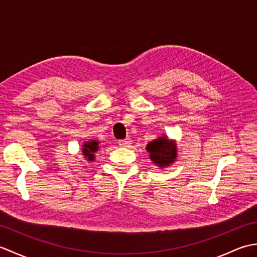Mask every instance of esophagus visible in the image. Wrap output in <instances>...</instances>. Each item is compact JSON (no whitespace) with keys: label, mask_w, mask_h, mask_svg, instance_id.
<instances>
[{"label":"esophagus","mask_w":257,"mask_h":257,"mask_svg":"<svg viewBox=\"0 0 257 257\" xmlns=\"http://www.w3.org/2000/svg\"><path fill=\"white\" fill-rule=\"evenodd\" d=\"M118 145H119L120 147H128V146L132 145V139H130V138H125V139H123V140H119V141H118Z\"/></svg>","instance_id":"obj_1"}]
</instances>
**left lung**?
Segmentation results:
<instances>
[{"instance_id": "left-lung-1", "label": "left lung", "mask_w": 257, "mask_h": 257, "mask_svg": "<svg viewBox=\"0 0 257 257\" xmlns=\"http://www.w3.org/2000/svg\"><path fill=\"white\" fill-rule=\"evenodd\" d=\"M147 151L150 154V159L160 168L170 166L176 161L178 155L176 143L165 135L147 145Z\"/></svg>"}]
</instances>
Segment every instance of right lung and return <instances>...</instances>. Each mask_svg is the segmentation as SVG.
I'll list each match as a JSON object with an SVG mask.
<instances>
[{"mask_svg": "<svg viewBox=\"0 0 257 257\" xmlns=\"http://www.w3.org/2000/svg\"><path fill=\"white\" fill-rule=\"evenodd\" d=\"M98 145L99 143L96 140H89L83 145V155L88 161L95 160V152L98 151Z\"/></svg>", "mask_w": 257, "mask_h": 257, "instance_id": "add662e5", "label": "right lung"}]
</instances>
